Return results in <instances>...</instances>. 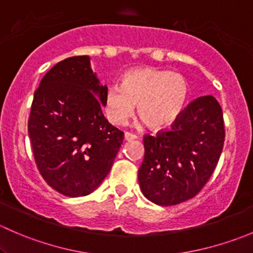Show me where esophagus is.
Here are the masks:
<instances>
[{
  "instance_id": "obj_1",
  "label": "esophagus",
  "mask_w": 253,
  "mask_h": 253,
  "mask_svg": "<svg viewBox=\"0 0 253 253\" xmlns=\"http://www.w3.org/2000/svg\"><path fill=\"white\" fill-rule=\"evenodd\" d=\"M137 136L134 133H131V132H125V141H133L136 139Z\"/></svg>"
}]
</instances>
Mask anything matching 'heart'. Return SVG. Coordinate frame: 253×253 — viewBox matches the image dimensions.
<instances>
[{
  "label": "heart",
  "mask_w": 253,
  "mask_h": 253,
  "mask_svg": "<svg viewBox=\"0 0 253 253\" xmlns=\"http://www.w3.org/2000/svg\"><path fill=\"white\" fill-rule=\"evenodd\" d=\"M190 85L182 75L154 67L132 70L124 76L121 86L110 85L103 96L105 116L122 125L138 115L153 129L171 127L187 106Z\"/></svg>",
  "instance_id": "obj_1"
}]
</instances>
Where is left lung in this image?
<instances>
[{
  "mask_svg": "<svg viewBox=\"0 0 253 253\" xmlns=\"http://www.w3.org/2000/svg\"><path fill=\"white\" fill-rule=\"evenodd\" d=\"M224 138L223 111L211 95L193 100L170 129L145 136L138 170L145 198L175 206L195 197L218 164Z\"/></svg>",
  "mask_w": 253,
  "mask_h": 253,
  "instance_id": "obj_1",
  "label": "left lung"
}]
</instances>
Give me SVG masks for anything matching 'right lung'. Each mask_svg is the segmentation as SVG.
I'll return each mask as SVG.
<instances>
[{
  "label": "right lung",
  "instance_id": "right-lung-1",
  "mask_svg": "<svg viewBox=\"0 0 253 253\" xmlns=\"http://www.w3.org/2000/svg\"><path fill=\"white\" fill-rule=\"evenodd\" d=\"M106 88L90 57L75 56L56 63L35 90L28 133L40 174L61 195H89L111 170L124 132L101 111Z\"/></svg>",
  "mask_w": 253,
  "mask_h": 253
}]
</instances>
